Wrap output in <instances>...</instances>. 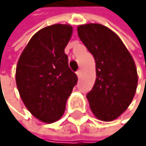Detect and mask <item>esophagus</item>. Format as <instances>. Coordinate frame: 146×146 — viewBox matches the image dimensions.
Returning a JSON list of instances; mask_svg holds the SVG:
<instances>
[{
	"label": "esophagus",
	"mask_w": 146,
	"mask_h": 146,
	"mask_svg": "<svg viewBox=\"0 0 146 146\" xmlns=\"http://www.w3.org/2000/svg\"><path fill=\"white\" fill-rule=\"evenodd\" d=\"M76 75H77V77L79 78L81 76V70H78V71L76 72Z\"/></svg>",
	"instance_id": "1"
}]
</instances>
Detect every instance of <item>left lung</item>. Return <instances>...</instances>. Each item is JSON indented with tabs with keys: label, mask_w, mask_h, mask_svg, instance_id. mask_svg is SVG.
Instances as JSON below:
<instances>
[{
	"label": "left lung",
	"mask_w": 146,
	"mask_h": 146,
	"mask_svg": "<svg viewBox=\"0 0 146 146\" xmlns=\"http://www.w3.org/2000/svg\"><path fill=\"white\" fill-rule=\"evenodd\" d=\"M77 33L95 59V83L87 94L90 110L101 121H113L125 112L136 92L135 62L110 28L98 23L83 24L77 27Z\"/></svg>",
	"instance_id": "left-lung-1"
}]
</instances>
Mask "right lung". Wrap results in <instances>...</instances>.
<instances>
[{
    "label": "right lung",
    "mask_w": 146,
    "mask_h": 146,
    "mask_svg": "<svg viewBox=\"0 0 146 146\" xmlns=\"http://www.w3.org/2000/svg\"><path fill=\"white\" fill-rule=\"evenodd\" d=\"M72 34L68 24L42 28L31 38L17 64L16 83L22 102L33 116L48 124L61 118L77 83L64 52Z\"/></svg>",
    "instance_id": "obj_1"
}]
</instances>
